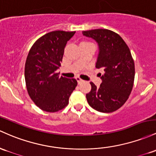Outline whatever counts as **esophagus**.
I'll list each match as a JSON object with an SVG mask.
<instances>
[{"instance_id": "34e87169", "label": "esophagus", "mask_w": 156, "mask_h": 156, "mask_svg": "<svg viewBox=\"0 0 156 156\" xmlns=\"http://www.w3.org/2000/svg\"><path fill=\"white\" fill-rule=\"evenodd\" d=\"M75 79H76V80H77V81H78V83H79V84H80V83H82V82H83V80H82V79H81V78H80V77H78V76L75 77Z\"/></svg>"}]
</instances>
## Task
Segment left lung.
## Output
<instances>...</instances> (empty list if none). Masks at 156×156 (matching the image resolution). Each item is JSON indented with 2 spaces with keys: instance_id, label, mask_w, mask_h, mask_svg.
<instances>
[{
  "instance_id": "obj_1",
  "label": "left lung",
  "mask_w": 156,
  "mask_h": 156,
  "mask_svg": "<svg viewBox=\"0 0 156 156\" xmlns=\"http://www.w3.org/2000/svg\"><path fill=\"white\" fill-rule=\"evenodd\" d=\"M98 43L95 67L104 69L102 83L97 87L90 82L86 95L90 106L101 112H112L122 107L130 95L135 78V64L129 47L119 34L106 29L82 32Z\"/></svg>"
}]
</instances>
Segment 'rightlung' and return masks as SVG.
Listing matches in <instances>:
<instances>
[{
	"label": "right lung",
	"mask_w": 156,
	"mask_h": 156,
	"mask_svg": "<svg viewBox=\"0 0 156 156\" xmlns=\"http://www.w3.org/2000/svg\"><path fill=\"white\" fill-rule=\"evenodd\" d=\"M75 32L52 31L38 38L31 47L25 64V81L29 95L42 110L55 112L69 103L76 87L75 78L59 76L64 48Z\"/></svg>",
	"instance_id": "add662e5"
}]
</instances>
